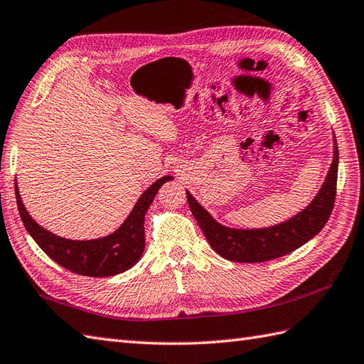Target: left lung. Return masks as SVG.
I'll list each match as a JSON object with an SVG mask.
<instances>
[{"mask_svg":"<svg viewBox=\"0 0 364 364\" xmlns=\"http://www.w3.org/2000/svg\"><path fill=\"white\" fill-rule=\"evenodd\" d=\"M338 146L333 134V158L328 172L316 196L309 205L289 220L264 228H231L218 223L200 203L186 191L192 215L205 234L210 247L222 257L231 262L256 264L282 257L298 250L304 243L323 230L332 214L336 178H338Z\"/></svg>","mask_w":364,"mask_h":364,"instance_id":"obj_1","label":"left lung"}]
</instances>
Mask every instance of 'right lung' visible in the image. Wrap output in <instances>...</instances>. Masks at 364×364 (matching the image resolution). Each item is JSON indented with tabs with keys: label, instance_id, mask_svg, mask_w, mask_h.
<instances>
[{
	"label": "right lung",
	"instance_id": "1",
	"mask_svg": "<svg viewBox=\"0 0 364 364\" xmlns=\"http://www.w3.org/2000/svg\"><path fill=\"white\" fill-rule=\"evenodd\" d=\"M171 180H173V176L166 175L149 186L138 198L129 217L114 232L91 240L65 239L40 226L24 208L16 180L15 197L24 228L50 259L73 273L91 277H107L127 272L141 259L144 248H146L144 217H146L159 188Z\"/></svg>",
	"mask_w": 364,
	"mask_h": 364
}]
</instances>
